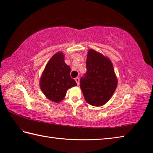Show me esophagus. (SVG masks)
Returning a JSON list of instances; mask_svg holds the SVG:
<instances>
[{"label": "esophagus", "instance_id": "34e87169", "mask_svg": "<svg viewBox=\"0 0 153 153\" xmlns=\"http://www.w3.org/2000/svg\"><path fill=\"white\" fill-rule=\"evenodd\" d=\"M75 81H76V82H77V85L78 86L79 85V78L78 77H76V78H75Z\"/></svg>", "mask_w": 153, "mask_h": 153}]
</instances>
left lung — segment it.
Here are the masks:
<instances>
[{
	"mask_svg": "<svg viewBox=\"0 0 153 153\" xmlns=\"http://www.w3.org/2000/svg\"><path fill=\"white\" fill-rule=\"evenodd\" d=\"M87 71L80 79V87L85 100L93 106H101L109 100L115 91L117 79L109 58L89 50Z\"/></svg>",
	"mask_w": 153,
	"mask_h": 153,
	"instance_id": "left-lung-1",
	"label": "left lung"
}]
</instances>
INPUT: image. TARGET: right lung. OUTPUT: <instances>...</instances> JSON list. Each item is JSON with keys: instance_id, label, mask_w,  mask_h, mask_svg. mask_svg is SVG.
Returning <instances> with one entry per match:
<instances>
[{"instance_id": "right-lung-1", "label": "right lung", "mask_w": 153, "mask_h": 153, "mask_svg": "<svg viewBox=\"0 0 153 153\" xmlns=\"http://www.w3.org/2000/svg\"><path fill=\"white\" fill-rule=\"evenodd\" d=\"M64 55L58 52L48 62L42 72L40 87L45 96L54 102L63 100L67 90L77 86L71 77V67L64 62Z\"/></svg>"}]
</instances>
